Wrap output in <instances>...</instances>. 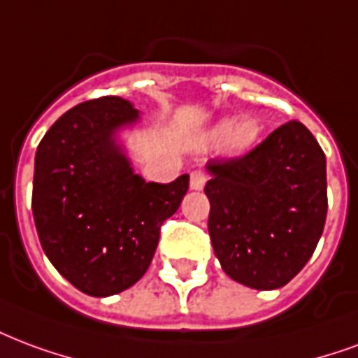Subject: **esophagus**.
<instances>
[{
	"mask_svg": "<svg viewBox=\"0 0 358 358\" xmlns=\"http://www.w3.org/2000/svg\"><path fill=\"white\" fill-rule=\"evenodd\" d=\"M206 184V174L203 171H193L192 180H189V187L195 189V192H201Z\"/></svg>",
	"mask_w": 358,
	"mask_h": 358,
	"instance_id": "obj_1",
	"label": "esophagus"
}]
</instances>
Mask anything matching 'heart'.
<instances>
[{
	"instance_id": "1",
	"label": "heart",
	"mask_w": 358,
	"mask_h": 358,
	"mask_svg": "<svg viewBox=\"0 0 358 358\" xmlns=\"http://www.w3.org/2000/svg\"><path fill=\"white\" fill-rule=\"evenodd\" d=\"M260 134V127L254 123L252 119H222L208 132L210 142L224 140V148L231 155H243L254 145Z\"/></svg>"
}]
</instances>
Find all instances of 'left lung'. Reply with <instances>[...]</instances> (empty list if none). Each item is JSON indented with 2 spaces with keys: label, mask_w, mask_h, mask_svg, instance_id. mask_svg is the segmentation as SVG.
<instances>
[{
  "label": "left lung",
  "mask_w": 358,
  "mask_h": 358,
  "mask_svg": "<svg viewBox=\"0 0 358 358\" xmlns=\"http://www.w3.org/2000/svg\"><path fill=\"white\" fill-rule=\"evenodd\" d=\"M208 235L227 277L275 290L313 256L327 222V157L288 121L243 157L206 163Z\"/></svg>",
  "instance_id": "8db88e82"
}]
</instances>
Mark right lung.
<instances>
[{"label":"right lung","mask_w":358,"mask_h":358,"mask_svg":"<svg viewBox=\"0 0 358 358\" xmlns=\"http://www.w3.org/2000/svg\"><path fill=\"white\" fill-rule=\"evenodd\" d=\"M140 112L119 96L71 108L39 142L31 210L43 252L57 271L89 296L106 298L138 282L152 264L159 229L189 187L134 172L119 132Z\"/></svg>","instance_id":"add662e5"}]
</instances>
